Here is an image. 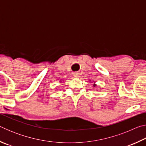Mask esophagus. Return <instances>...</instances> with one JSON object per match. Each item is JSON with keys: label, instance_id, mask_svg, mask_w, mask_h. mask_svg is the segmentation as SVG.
<instances>
[{"label": "esophagus", "instance_id": "obj_1", "mask_svg": "<svg viewBox=\"0 0 146 146\" xmlns=\"http://www.w3.org/2000/svg\"><path fill=\"white\" fill-rule=\"evenodd\" d=\"M73 76H74V77H75V78H78V77H80V73H79L78 72H75L73 73Z\"/></svg>", "mask_w": 146, "mask_h": 146}]
</instances>
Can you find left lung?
<instances>
[{
  "instance_id": "left-lung-1",
  "label": "left lung",
  "mask_w": 146,
  "mask_h": 146,
  "mask_svg": "<svg viewBox=\"0 0 146 146\" xmlns=\"http://www.w3.org/2000/svg\"><path fill=\"white\" fill-rule=\"evenodd\" d=\"M93 86H94V87H95V86H96V84H93Z\"/></svg>"
}]
</instances>
